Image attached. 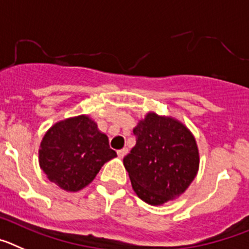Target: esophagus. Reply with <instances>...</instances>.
I'll return each instance as SVG.
<instances>
[{
	"label": "esophagus",
	"instance_id": "obj_1",
	"mask_svg": "<svg viewBox=\"0 0 249 249\" xmlns=\"http://www.w3.org/2000/svg\"><path fill=\"white\" fill-rule=\"evenodd\" d=\"M127 152V149H122V150H118V156H119V159H123L125 155H126Z\"/></svg>",
	"mask_w": 249,
	"mask_h": 249
}]
</instances>
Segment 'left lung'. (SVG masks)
Returning <instances> with one entry per match:
<instances>
[{"label":"left lung","instance_id":"1","mask_svg":"<svg viewBox=\"0 0 249 249\" xmlns=\"http://www.w3.org/2000/svg\"><path fill=\"white\" fill-rule=\"evenodd\" d=\"M133 133L136 144L123 162L134 192L152 206L180 197L200 167V151L191 130L174 116L149 111Z\"/></svg>","mask_w":249,"mask_h":249}]
</instances>
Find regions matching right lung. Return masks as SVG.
Listing matches in <instances>:
<instances>
[{
  "mask_svg": "<svg viewBox=\"0 0 249 249\" xmlns=\"http://www.w3.org/2000/svg\"><path fill=\"white\" fill-rule=\"evenodd\" d=\"M116 158L108 136L87 114L59 120L47 130L38 150L46 178L67 192L83 190L105 162Z\"/></svg>",
  "mask_w": 249,
  "mask_h": 249,
  "instance_id": "add662e5",
  "label": "right lung"
}]
</instances>
